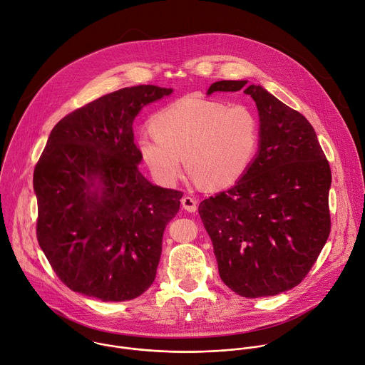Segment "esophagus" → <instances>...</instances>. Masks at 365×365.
<instances>
[{
    "label": "esophagus",
    "instance_id": "esophagus-1",
    "mask_svg": "<svg viewBox=\"0 0 365 365\" xmlns=\"http://www.w3.org/2000/svg\"><path fill=\"white\" fill-rule=\"evenodd\" d=\"M182 207L185 209V210H187V212H196V209H197V200L196 199H193V197H190V196H185V197H182Z\"/></svg>",
    "mask_w": 365,
    "mask_h": 365
}]
</instances>
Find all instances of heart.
Returning <instances> with one entry per match:
<instances>
[{"label":"heart","mask_w":365,"mask_h":365,"mask_svg":"<svg viewBox=\"0 0 365 365\" xmlns=\"http://www.w3.org/2000/svg\"><path fill=\"white\" fill-rule=\"evenodd\" d=\"M150 128L153 133L139 136L138 150L165 186L178 182L186 162L197 183L227 189L245 176L261 145L259 120L250 107L197 96H185L159 110Z\"/></svg>","instance_id":"heart-1"}]
</instances>
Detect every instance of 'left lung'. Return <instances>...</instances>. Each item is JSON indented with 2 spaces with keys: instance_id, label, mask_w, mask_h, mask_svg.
Wrapping results in <instances>:
<instances>
[{
  "instance_id": "left-lung-1",
  "label": "left lung",
  "mask_w": 365,
  "mask_h": 365,
  "mask_svg": "<svg viewBox=\"0 0 365 365\" xmlns=\"http://www.w3.org/2000/svg\"><path fill=\"white\" fill-rule=\"evenodd\" d=\"M213 83L215 91L250 94L261 128L258 155L229 190L205 199L199 215L220 279L245 298L285 292L307 277L331 230V169L309 121L262 86Z\"/></svg>"
}]
</instances>
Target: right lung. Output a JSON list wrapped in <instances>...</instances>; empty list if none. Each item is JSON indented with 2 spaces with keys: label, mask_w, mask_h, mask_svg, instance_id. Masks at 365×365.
Here are the masks:
<instances>
[{
  "label": "right lung",
  "mask_w": 365,
  "mask_h": 365,
  "mask_svg": "<svg viewBox=\"0 0 365 365\" xmlns=\"http://www.w3.org/2000/svg\"><path fill=\"white\" fill-rule=\"evenodd\" d=\"M125 87L61 118L34 169L37 239L71 291L104 302L135 299L153 284L166 225L182 192L152 185L140 172L133 121L172 94Z\"/></svg>",
  "instance_id": "right-lung-1"
}]
</instances>
